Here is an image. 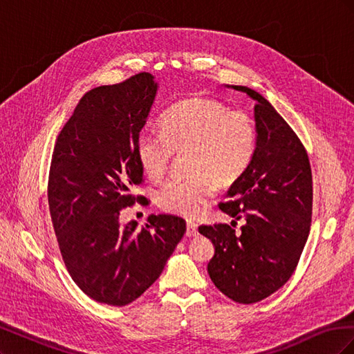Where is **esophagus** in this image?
Wrapping results in <instances>:
<instances>
[{
  "label": "esophagus",
  "mask_w": 354,
  "mask_h": 354,
  "mask_svg": "<svg viewBox=\"0 0 354 354\" xmlns=\"http://www.w3.org/2000/svg\"><path fill=\"white\" fill-rule=\"evenodd\" d=\"M186 234L189 238L192 236H196L198 234V224L194 221H187V226H186Z\"/></svg>",
  "instance_id": "1"
}]
</instances>
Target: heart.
Masks as SVG:
<instances>
[{"mask_svg":"<svg viewBox=\"0 0 354 354\" xmlns=\"http://www.w3.org/2000/svg\"><path fill=\"white\" fill-rule=\"evenodd\" d=\"M160 133L138 136V162L149 177L158 180L167 173L174 153L189 151L192 176L169 178L156 195L160 208L189 218L209 205L218 185L232 186L245 176L257 146L251 116L208 97L174 104L160 118Z\"/></svg>","mask_w":354,"mask_h":354,"instance_id":"heart-1","label":"heart"}]
</instances>
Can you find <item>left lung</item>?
Returning <instances> with one entry per match:
<instances>
[{"label":"left lung","instance_id":"left-lung-1","mask_svg":"<svg viewBox=\"0 0 354 354\" xmlns=\"http://www.w3.org/2000/svg\"><path fill=\"white\" fill-rule=\"evenodd\" d=\"M255 100L257 146L245 176L227 192L220 209L243 218L236 232L229 224L201 226L216 252L208 274L220 291L241 304L259 303L292 276L312 224L313 180L298 136L261 94L232 85ZM232 223V226H233Z\"/></svg>","mask_w":354,"mask_h":354}]
</instances>
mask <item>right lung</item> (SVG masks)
I'll use <instances>...</instances> for the list:
<instances>
[{"label":"right lung","mask_w":354,"mask_h":354,"mask_svg":"<svg viewBox=\"0 0 354 354\" xmlns=\"http://www.w3.org/2000/svg\"><path fill=\"white\" fill-rule=\"evenodd\" d=\"M158 91L142 72L85 93L57 136L48 174V207L66 269L95 301L133 303L162 273L186 232L171 214L125 226L120 211L136 201L143 168L136 145ZM143 202V201H142Z\"/></svg>","instance_id":"right-lung-1"}]
</instances>
